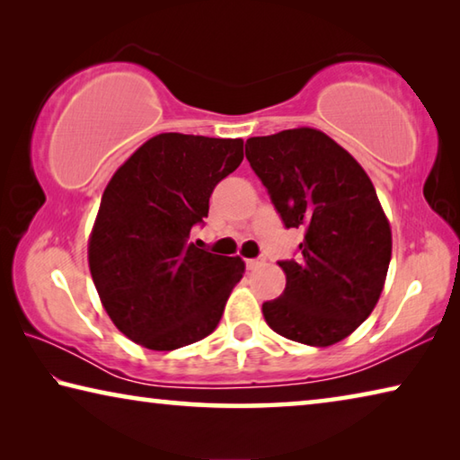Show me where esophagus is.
<instances>
[{
    "instance_id": "esophagus-1",
    "label": "esophagus",
    "mask_w": 460,
    "mask_h": 460,
    "mask_svg": "<svg viewBox=\"0 0 460 460\" xmlns=\"http://www.w3.org/2000/svg\"><path fill=\"white\" fill-rule=\"evenodd\" d=\"M263 263H266V260H263V258H258V260H245L247 270H258V268L263 266Z\"/></svg>"
}]
</instances>
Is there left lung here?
Listing matches in <instances>:
<instances>
[{"label": "left lung", "mask_w": 460, "mask_h": 460, "mask_svg": "<svg viewBox=\"0 0 460 460\" xmlns=\"http://www.w3.org/2000/svg\"><path fill=\"white\" fill-rule=\"evenodd\" d=\"M245 158L286 227L305 231L298 258L278 261L286 288L263 302V318L302 345H334L376 308L392 260V229L373 182L313 128L249 137Z\"/></svg>", "instance_id": "8db88e82"}]
</instances>
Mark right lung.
<instances>
[{
  "label": "right lung",
  "mask_w": 460,
  "mask_h": 460,
  "mask_svg": "<svg viewBox=\"0 0 460 460\" xmlns=\"http://www.w3.org/2000/svg\"><path fill=\"white\" fill-rule=\"evenodd\" d=\"M243 139L160 134L118 168L89 237L93 282L113 324L137 345L174 351L211 334L245 263L190 243Z\"/></svg>",
  "instance_id": "add662e5"
}]
</instances>
